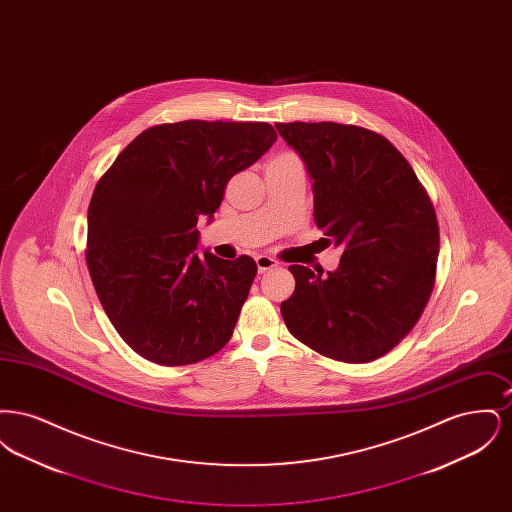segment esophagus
Returning <instances> with one entry per match:
<instances>
[{
    "instance_id": "34e87169",
    "label": "esophagus",
    "mask_w": 512,
    "mask_h": 512,
    "mask_svg": "<svg viewBox=\"0 0 512 512\" xmlns=\"http://www.w3.org/2000/svg\"><path fill=\"white\" fill-rule=\"evenodd\" d=\"M255 263H257V270H259L261 274L267 272V270L278 267V261L272 259V257H268V255H257V257H255Z\"/></svg>"
}]
</instances>
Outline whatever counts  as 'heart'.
Returning <instances> with one entry per match:
<instances>
[{"instance_id": "obj_1", "label": "heart", "mask_w": 512, "mask_h": 512, "mask_svg": "<svg viewBox=\"0 0 512 512\" xmlns=\"http://www.w3.org/2000/svg\"><path fill=\"white\" fill-rule=\"evenodd\" d=\"M278 157H292V153H282V155H278Z\"/></svg>"}]
</instances>
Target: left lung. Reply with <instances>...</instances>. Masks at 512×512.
<instances>
[{"label": "left lung", "mask_w": 512, "mask_h": 512, "mask_svg": "<svg viewBox=\"0 0 512 512\" xmlns=\"http://www.w3.org/2000/svg\"><path fill=\"white\" fill-rule=\"evenodd\" d=\"M315 192V222L343 247L326 276L292 265L280 305L295 340L341 363H370L403 340L436 284L439 226L409 161L384 136L340 122H278Z\"/></svg>", "instance_id": "left-lung-1"}]
</instances>
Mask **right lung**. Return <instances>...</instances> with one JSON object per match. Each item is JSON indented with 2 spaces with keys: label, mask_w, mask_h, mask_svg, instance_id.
I'll return each instance as SVG.
<instances>
[{
  "label": "right lung",
  "mask_w": 512,
  "mask_h": 512,
  "mask_svg": "<svg viewBox=\"0 0 512 512\" xmlns=\"http://www.w3.org/2000/svg\"><path fill=\"white\" fill-rule=\"evenodd\" d=\"M276 136L268 122L155 124L99 178L86 263L111 324L147 361L194 365L232 338L257 265L199 257L195 226Z\"/></svg>",
  "instance_id": "right-lung-1"
}]
</instances>
